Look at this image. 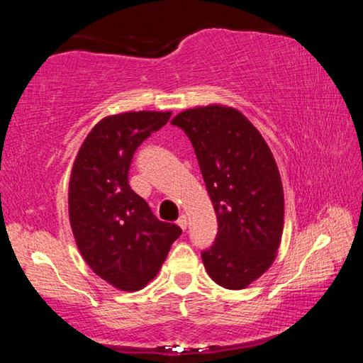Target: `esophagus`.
Instances as JSON below:
<instances>
[{
  "mask_svg": "<svg viewBox=\"0 0 363 363\" xmlns=\"http://www.w3.org/2000/svg\"><path fill=\"white\" fill-rule=\"evenodd\" d=\"M177 225H179L182 230H186V229H187V218L184 216V214H182V216H181L179 219H177Z\"/></svg>",
  "mask_w": 363,
  "mask_h": 363,
  "instance_id": "34e87169",
  "label": "esophagus"
}]
</instances>
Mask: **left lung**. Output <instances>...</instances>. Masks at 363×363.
Here are the masks:
<instances>
[{"label":"left lung","instance_id":"1","mask_svg":"<svg viewBox=\"0 0 363 363\" xmlns=\"http://www.w3.org/2000/svg\"><path fill=\"white\" fill-rule=\"evenodd\" d=\"M171 123L192 143L216 211V240L201 253L206 272L227 290H243L272 266L280 247L285 200L275 158L233 107L187 108Z\"/></svg>","mask_w":363,"mask_h":363}]
</instances>
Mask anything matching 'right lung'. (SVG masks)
Instances as JSON below:
<instances>
[{
    "label": "right lung",
    "mask_w": 363,
    "mask_h": 363,
    "mask_svg": "<svg viewBox=\"0 0 363 363\" xmlns=\"http://www.w3.org/2000/svg\"><path fill=\"white\" fill-rule=\"evenodd\" d=\"M171 112H123L89 131L73 162L69 218L86 264L121 291H138L157 277L181 227L158 220L128 184L131 160Z\"/></svg>",
    "instance_id": "add662e5"
}]
</instances>
